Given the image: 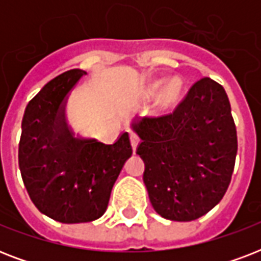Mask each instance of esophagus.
<instances>
[{
	"instance_id": "34e87169",
	"label": "esophagus",
	"mask_w": 261,
	"mask_h": 261,
	"mask_svg": "<svg viewBox=\"0 0 261 261\" xmlns=\"http://www.w3.org/2000/svg\"><path fill=\"white\" fill-rule=\"evenodd\" d=\"M130 141H131V146H133V150L135 151V149H137V146H138L139 143V137L135 133H130Z\"/></svg>"
}]
</instances>
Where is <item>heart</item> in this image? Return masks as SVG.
Listing matches in <instances>:
<instances>
[{
    "label": "heart",
    "mask_w": 261,
    "mask_h": 261,
    "mask_svg": "<svg viewBox=\"0 0 261 261\" xmlns=\"http://www.w3.org/2000/svg\"><path fill=\"white\" fill-rule=\"evenodd\" d=\"M164 84H165V80H155V81H153V83L149 85V88H147V90H149V93H157L161 88L164 87ZM178 89V84L174 81V80H172L171 83L168 84V88H167V92L169 96H173L176 92H177Z\"/></svg>",
    "instance_id": "b5f03b06"
}]
</instances>
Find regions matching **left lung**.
Wrapping results in <instances>:
<instances>
[{"label":"left lung","mask_w":261,"mask_h":261,"mask_svg":"<svg viewBox=\"0 0 261 261\" xmlns=\"http://www.w3.org/2000/svg\"><path fill=\"white\" fill-rule=\"evenodd\" d=\"M143 182L163 218L188 222L221 202L230 184L237 131L222 85L204 77L174 111L133 119Z\"/></svg>","instance_id":"left-lung-1"}]
</instances>
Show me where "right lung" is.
I'll return each mask as SVG.
<instances>
[{"label": "right lung", "instance_id": "1", "mask_svg": "<svg viewBox=\"0 0 261 261\" xmlns=\"http://www.w3.org/2000/svg\"><path fill=\"white\" fill-rule=\"evenodd\" d=\"M85 74L73 69L48 81L28 102L21 123L18 167L24 186L42 214L62 223L100 218L133 154L126 131L107 145L75 134L67 122L70 92Z\"/></svg>", "mask_w": 261, "mask_h": 261}]
</instances>
